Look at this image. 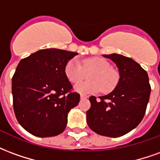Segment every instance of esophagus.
I'll return each instance as SVG.
<instances>
[{"label": "esophagus", "mask_w": 160, "mask_h": 160, "mask_svg": "<svg viewBox=\"0 0 160 160\" xmlns=\"http://www.w3.org/2000/svg\"><path fill=\"white\" fill-rule=\"evenodd\" d=\"M87 98H88V96H87V95H85V94H81V95H80V98H81V99H87Z\"/></svg>", "instance_id": "obj_1"}]
</instances>
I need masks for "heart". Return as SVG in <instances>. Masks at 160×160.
I'll return each instance as SVG.
<instances>
[{
    "mask_svg": "<svg viewBox=\"0 0 160 160\" xmlns=\"http://www.w3.org/2000/svg\"><path fill=\"white\" fill-rule=\"evenodd\" d=\"M88 81L82 82L74 87L77 92L82 94L97 93L102 90L107 93L117 86L118 73L111 68V64L106 60L99 57H91L80 62L76 58L70 59L65 65L64 73L68 80L72 84H77L83 80L85 73Z\"/></svg>",
    "mask_w": 160,
    "mask_h": 160,
    "instance_id": "b5f03b06",
    "label": "heart"
}]
</instances>
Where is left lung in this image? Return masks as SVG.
I'll use <instances>...</instances> for the list:
<instances>
[{"mask_svg":"<svg viewBox=\"0 0 160 160\" xmlns=\"http://www.w3.org/2000/svg\"><path fill=\"white\" fill-rule=\"evenodd\" d=\"M118 68L119 80L111 93L89 98L87 124L95 133L119 137L136 128L144 117L151 93L147 71L129 57L119 54L103 55Z\"/></svg>","mask_w":160,"mask_h":160,"instance_id":"8db88e82","label":"left lung"}]
</instances>
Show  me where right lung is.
Listing matches in <instances>:
<instances>
[{
  "label": "right lung",
  "instance_id": "right-lung-1",
  "mask_svg": "<svg viewBox=\"0 0 160 160\" xmlns=\"http://www.w3.org/2000/svg\"><path fill=\"white\" fill-rule=\"evenodd\" d=\"M78 53L40 49L19 62L12 79L13 110L19 123L38 137L62 133L68 114L78 105L80 94L71 92L66 63Z\"/></svg>",
  "mask_w": 160,
  "mask_h": 160
}]
</instances>
